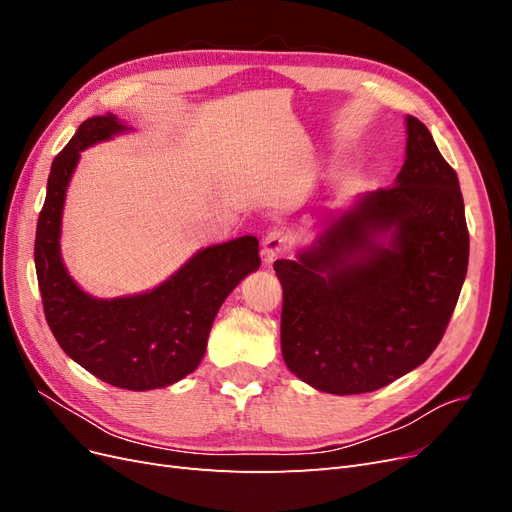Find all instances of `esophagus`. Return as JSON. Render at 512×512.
Here are the masks:
<instances>
[{"mask_svg": "<svg viewBox=\"0 0 512 512\" xmlns=\"http://www.w3.org/2000/svg\"><path fill=\"white\" fill-rule=\"evenodd\" d=\"M292 247V235L284 228H273L267 232V237L262 239V256L267 262H273L275 258L284 256Z\"/></svg>", "mask_w": 512, "mask_h": 512, "instance_id": "1", "label": "esophagus"}]
</instances>
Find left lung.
Wrapping results in <instances>:
<instances>
[{
    "label": "left lung",
    "instance_id": "left-lung-1",
    "mask_svg": "<svg viewBox=\"0 0 512 512\" xmlns=\"http://www.w3.org/2000/svg\"><path fill=\"white\" fill-rule=\"evenodd\" d=\"M389 188L359 198L297 260H275L288 369L331 395L378 391L438 348L466 280L457 173L416 117Z\"/></svg>",
    "mask_w": 512,
    "mask_h": 512
}]
</instances>
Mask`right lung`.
Instances as JSON below:
<instances>
[{
    "label": "right lung",
    "instance_id": "1",
    "mask_svg": "<svg viewBox=\"0 0 512 512\" xmlns=\"http://www.w3.org/2000/svg\"><path fill=\"white\" fill-rule=\"evenodd\" d=\"M128 128L111 115L89 117L53 160L36 228V275L46 322L72 361L128 391L168 386L198 367L220 305L260 267L258 239L245 235L192 256L143 294L96 299L68 275L59 254L61 211L70 177L89 145Z\"/></svg>",
    "mask_w": 512,
    "mask_h": 512
}]
</instances>
